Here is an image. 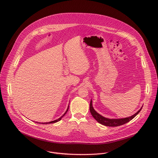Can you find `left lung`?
<instances>
[{"mask_svg": "<svg viewBox=\"0 0 158 158\" xmlns=\"http://www.w3.org/2000/svg\"><path fill=\"white\" fill-rule=\"evenodd\" d=\"M92 104H93L92 100H91V102H90V111H91V113L92 116H93V118L99 123H100L102 125L106 126H109V127L119 126L123 125V124L129 122L135 116H136L138 115V114L141 111V110L143 108V107H141V108L137 112H136V113H135L134 115H132V116L128 117V118H122V119H109V118H104L102 116H101V114H99V113H98V112L93 108Z\"/></svg>", "mask_w": 158, "mask_h": 158, "instance_id": "8db88e82", "label": "left lung"}]
</instances>
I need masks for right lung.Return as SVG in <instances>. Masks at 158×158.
Returning <instances> with one entry per match:
<instances>
[{"mask_svg":"<svg viewBox=\"0 0 158 158\" xmlns=\"http://www.w3.org/2000/svg\"><path fill=\"white\" fill-rule=\"evenodd\" d=\"M68 109H69V106H68V107H67V110L65 111V113L60 117V118H59V119H56V120H54V121H51V122H49V123H39L40 124H51V123H56V122H58V121H59L60 120H61V119H62V118L64 116H65V114H66V112H67V110H68Z\"/></svg>","mask_w":158,"mask_h":158,"instance_id":"right-lung-1","label":"right lung"}]
</instances>
